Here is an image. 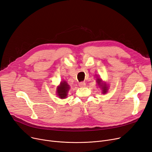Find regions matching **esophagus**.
<instances>
[{
  "label": "esophagus",
  "mask_w": 152,
  "mask_h": 152,
  "mask_svg": "<svg viewBox=\"0 0 152 152\" xmlns=\"http://www.w3.org/2000/svg\"><path fill=\"white\" fill-rule=\"evenodd\" d=\"M79 87H85L86 86V83L84 82H81V83H79Z\"/></svg>",
  "instance_id": "34e87169"
}]
</instances>
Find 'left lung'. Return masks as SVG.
I'll return each instance as SVG.
<instances>
[{"label": "left lung", "mask_w": 152, "mask_h": 152, "mask_svg": "<svg viewBox=\"0 0 152 152\" xmlns=\"http://www.w3.org/2000/svg\"><path fill=\"white\" fill-rule=\"evenodd\" d=\"M97 83L100 88H101V89L102 90V94H106L108 90V87L107 84L105 83H103L102 79L100 78L97 79Z\"/></svg>", "instance_id": "obj_1"}]
</instances>
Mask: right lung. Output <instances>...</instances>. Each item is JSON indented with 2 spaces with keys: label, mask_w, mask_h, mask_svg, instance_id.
I'll use <instances>...</instances> for the list:
<instances>
[{
  "label": "right lung",
  "mask_w": 152,
  "mask_h": 152,
  "mask_svg": "<svg viewBox=\"0 0 152 152\" xmlns=\"http://www.w3.org/2000/svg\"><path fill=\"white\" fill-rule=\"evenodd\" d=\"M70 89L68 83L63 81L60 83V85L57 88V94L60 99H65L67 97V94Z\"/></svg>",
  "instance_id": "right-lung-1"
}]
</instances>
